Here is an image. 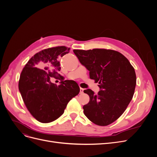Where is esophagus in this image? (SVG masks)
<instances>
[{
	"mask_svg": "<svg viewBox=\"0 0 157 157\" xmlns=\"http://www.w3.org/2000/svg\"><path fill=\"white\" fill-rule=\"evenodd\" d=\"M84 92V88H80V94H82Z\"/></svg>",
	"mask_w": 157,
	"mask_h": 157,
	"instance_id": "1",
	"label": "esophagus"
}]
</instances>
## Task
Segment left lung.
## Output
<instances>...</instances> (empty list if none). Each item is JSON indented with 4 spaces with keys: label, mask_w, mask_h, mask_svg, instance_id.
Returning a JSON list of instances; mask_svg holds the SVG:
<instances>
[{
    "label": "left lung",
    "mask_w": 157,
    "mask_h": 157,
    "mask_svg": "<svg viewBox=\"0 0 157 157\" xmlns=\"http://www.w3.org/2000/svg\"><path fill=\"white\" fill-rule=\"evenodd\" d=\"M73 52L100 88L98 94L90 89L84 90L90 96L89 103L83 106L84 115L97 125L111 124L124 112L134 96L136 84L134 67L125 56L115 50Z\"/></svg>",
    "instance_id": "8db88e82"
}]
</instances>
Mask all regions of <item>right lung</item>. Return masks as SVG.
Instances as JSON below:
<instances>
[{"label": "right lung", "mask_w": 157, "mask_h": 157, "mask_svg": "<svg viewBox=\"0 0 157 157\" xmlns=\"http://www.w3.org/2000/svg\"><path fill=\"white\" fill-rule=\"evenodd\" d=\"M69 50L58 46L42 50L32 57L21 73L19 90L23 100L31 115L40 122L48 123L58 118L71 99L80 92L74 80L61 81L58 86L50 82L51 77L59 76V58L68 54Z\"/></svg>", "instance_id": "add662e5"}]
</instances>
